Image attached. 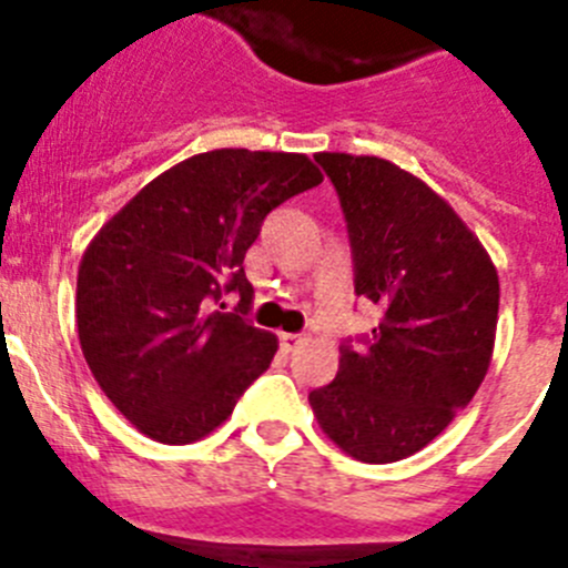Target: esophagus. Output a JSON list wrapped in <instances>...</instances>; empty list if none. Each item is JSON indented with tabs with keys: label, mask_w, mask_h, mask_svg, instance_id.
Segmentation results:
<instances>
[{
	"label": "esophagus",
	"mask_w": 568,
	"mask_h": 568,
	"mask_svg": "<svg viewBox=\"0 0 568 568\" xmlns=\"http://www.w3.org/2000/svg\"><path fill=\"white\" fill-rule=\"evenodd\" d=\"M298 343H301V335H293V332H281L278 335V346L284 355L295 352V348H298Z\"/></svg>",
	"instance_id": "obj_1"
}]
</instances>
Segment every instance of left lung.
I'll list each match as a JSON object with an SVG mask.
<instances>
[{
  "label": "left lung",
  "mask_w": 568,
  "mask_h": 568,
  "mask_svg": "<svg viewBox=\"0 0 568 568\" xmlns=\"http://www.w3.org/2000/svg\"><path fill=\"white\" fill-rule=\"evenodd\" d=\"M341 200L355 293L383 310L372 335L341 343V366L310 405L324 434L368 465L423 450L485 379L498 273L439 194L379 158L315 154Z\"/></svg>",
  "instance_id": "left-lung-1"
}]
</instances>
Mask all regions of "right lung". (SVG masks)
I'll use <instances>...</instances> for the list:
<instances>
[{
    "mask_svg": "<svg viewBox=\"0 0 568 568\" xmlns=\"http://www.w3.org/2000/svg\"><path fill=\"white\" fill-rule=\"evenodd\" d=\"M324 176L304 154L216 149L152 180L78 267V341L112 405L163 445L220 428L270 368L244 253L267 213ZM239 294L224 312L221 298Z\"/></svg>",
    "mask_w": 568,
    "mask_h": 568,
    "instance_id": "1",
    "label": "right lung"
}]
</instances>
